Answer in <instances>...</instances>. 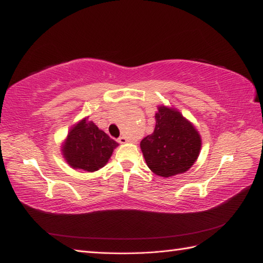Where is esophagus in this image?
<instances>
[{"mask_svg": "<svg viewBox=\"0 0 263 263\" xmlns=\"http://www.w3.org/2000/svg\"><path fill=\"white\" fill-rule=\"evenodd\" d=\"M117 141H119L120 143H125V142H127V138L124 137V136H122V137L117 139Z\"/></svg>", "mask_w": 263, "mask_h": 263, "instance_id": "obj_1", "label": "esophagus"}]
</instances>
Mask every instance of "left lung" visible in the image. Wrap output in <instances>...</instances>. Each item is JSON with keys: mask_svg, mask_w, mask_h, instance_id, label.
I'll return each instance as SVG.
<instances>
[{"mask_svg": "<svg viewBox=\"0 0 263 263\" xmlns=\"http://www.w3.org/2000/svg\"><path fill=\"white\" fill-rule=\"evenodd\" d=\"M155 119L154 133L143 138L140 143L148 167L163 177L186 172L200 153L198 131L180 111L164 106L158 108Z\"/></svg>", "mask_w": 263, "mask_h": 263, "instance_id": "1", "label": "left lung"}]
</instances>
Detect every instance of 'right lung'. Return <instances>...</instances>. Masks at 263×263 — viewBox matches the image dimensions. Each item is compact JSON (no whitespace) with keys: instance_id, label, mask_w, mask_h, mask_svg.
<instances>
[{"instance_id":"obj_1","label":"right lung","mask_w":263,"mask_h":263,"mask_svg":"<svg viewBox=\"0 0 263 263\" xmlns=\"http://www.w3.org/2000/svg\"><path fill=\"white\" fill-rule=\"evenodd\" d=\"M117 142L88 120L70 131L63 146L66 161L74 168L95 172L105 166Z\"/></svg>"}]
</instances>
